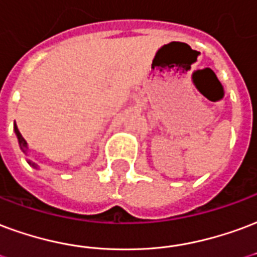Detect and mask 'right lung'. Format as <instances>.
Returning <instances> with one entry per match:
<instances>
[{
  "label": "right lung",
  "instance_id": "1",
  "mask_svg": "<svg viewBox=\"0 0 257 257\" xmlns=\"http://www.w3.org/2000/svg\"><path fill=\"white\" fill-rule=\"evenodd\" d=\"M15 132H16V135H17V139H19V144H20V148L23 150V153H27V142H26V139L22 136L20 131L17 129L16 123H15ZM28 163H30V165H32L34 167H37L35 165H34V163H31V162H28Z\"/></svg>",
  "mask_w": 257,
  "mask_h": 257
}]
</instances>
